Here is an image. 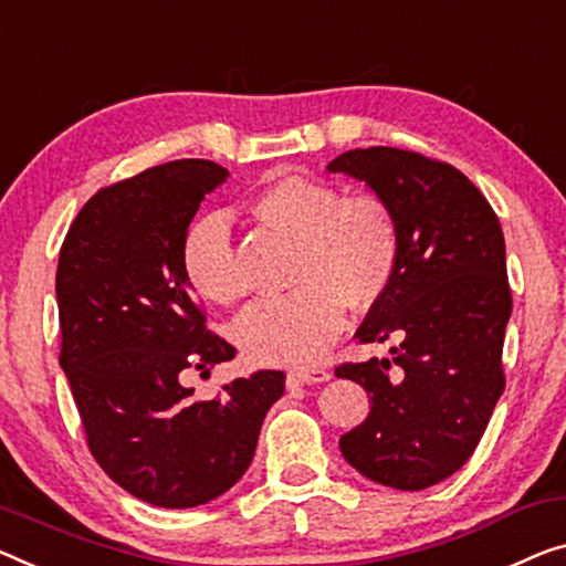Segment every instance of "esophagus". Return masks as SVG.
<instances>
[{"label":"esophagus","mask_w":566,"mask_h":566,"mask_svg":"<svg viewBox=\"0 0 566 566\" xmlns=\"http://www.w3.org/2000/svg\"><path fill=\"white\" fill-rule=\"evenodd\" d=\"M331 370L325 368H294L286 374V386H307V384H323L331 381Z\"/></svg>","instance_id":"34e87169"}]
</instances>
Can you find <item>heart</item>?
<instances>
[{
	"instance_id": "1",
	"label": "heart",
	"mask_w": 566,
	"mask_h": 566,
	"mask_svg": "<svg viewBox=\"0 0 566 566\" xmlns=\"http://www.w3.org/2000/svg\"><path fill=\"white\" fill-rule=\"evenodd\" d=\"M264 229L294 241L292 294L249 307L233 340L254 360L297 366L317 360L343 331L345 305L370 310L389 292L401 261V229L376 196H350L327 182L284 175L247 202ZM182 272L202 300L231 307L247 294L231 229L206 216L182 239Z\"/></svg>"
}]
</instances>
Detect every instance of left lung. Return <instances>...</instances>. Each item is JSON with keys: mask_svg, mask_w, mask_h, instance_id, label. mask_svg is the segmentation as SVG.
Segmentation results:
<instances>
[{"mask_svg": "<svg viewBox=\"0 0 566 566\" xmlns=\"http://www.w3.org/2000/svg\"><path fill=\"white\" fill-rule=\"evenodd\" d=\"M327 172L366 182L401 229L399 272L356 331L360 343L396 340L391 358L335 368L370 399L340 452L374 483L424 491L470 460L505 386L513 302L499 216L460 170L417 151L348 149Z\"/></svg>", "mask_w": 566, "mask_h": 566, "instance_id": "8db88e82", "label": "left lung"}]
</instances>
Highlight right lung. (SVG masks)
Here are the masks:
<instances>
[{"instance_id":"right-lung-1","label":"right lung","mask_w":566,"mask_h":566,"mask_svg":"<svg viewBox=\"0 0 566 566\" xmlns=\"http://www.w3.org/2000/svg\"><path fill=\"white\" fill-rule=\"evenodd\" d=\"M226 180L210 159H175L98 190L57 259L61 368L91 452L116 485L159 509H192L239 483L284 394L282 370L233 378L210 401L185 386L190 370L235 356L206 331L182 272L190 221Z\"/></svg>"}]
</instances>
